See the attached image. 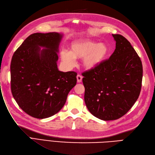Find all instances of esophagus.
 Masks as SVG:
<instances>
[{
  "label": "esophagus",
  "instance_id": "obj_1",
  "mask_svg": "<svg viewBox=\"0 0 155 155\" xmlns=\"http://www.w3.org/2000/svg\"><path fill=\"white\" fill-rule=\"evenodd\" d=\"M82 76L81 75V74H78L77 76V82H82Z\"/></svg>",
  "mask_w": 155,
  "mask_h": 155
}]
</instances>
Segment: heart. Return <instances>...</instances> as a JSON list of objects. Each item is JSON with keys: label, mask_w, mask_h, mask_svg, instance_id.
Here are the masks:
<instances>
[{"label": "heart", "mask_w": 155, "mask_h": 155, "mask_svg": "<svg viewBox=\"0 0 155 155\" xmlns=\"http://www.w3.org/2000/svg\"><path fill=\"white\" fill-rule=\"evenodd\" d=\"M108 52V47L105 43H97L93 41H76L71 43L70 51L62 50L61 52V58L69 68L76 66V58H84V67L90 70L104 61Z\"/></svg>", "instance_id": "1"}]
</instances>
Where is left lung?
Listing matches in <instances>:
<instances>
[{"instance_id":"8db88e82","label":"left lung","mask_w":155,"mask_h":155,"mask_svg":"<svg viewBox=\"0 0 155 155\" xmlns=\"http://www.w3.org/2000/svg\"><path fill=\"white\" fill-rule=\"evenodd\" d=\"M115 50L109 59L82 73L84 101L93 116L113 120L126 114L141 91L143 68L138 54L121 35H112Z\"/></svg>"}]
</instances>
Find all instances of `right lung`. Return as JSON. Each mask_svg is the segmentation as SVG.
<instances>
[{"instance_id": "obj_1", "label": "right lung", "mask_w": 155, "mask_h": 155, "mask_svg": "<svg viewBox=\"0 0 155 155\" xmlns=\"http://www.w3.org/2000/svg\"><path fill=\"white\" fill-rule=\"evenodd\" d=\"M62 37L56 32L31 34L12 57L13 97L18 106L34 118L43 119L57 113L77 84L76 72L60 71L57 68Z\"/></svg>"}]
</instances>
